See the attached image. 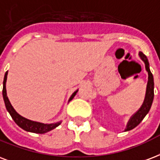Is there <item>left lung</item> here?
I'll return each mask as SVG.
<instances>
[{"label":"left lung","instance_id":"obj_1","mask_svg":"<svg viewBox=\"0 0 160 160\" xmlns=\"http://www.w3.org/2000/svg\"><path fill=\"white\" fill-rule=\"evenodd\" d=\"M138 55L141 58V59L144 62L145 69L148 72V84H147L146 94H145V98L144 101H143V103H142V105L141 106L139 109L138 110V112H136L130 118L127 124L126 129L124 130L125 132L130 131L132 129H133L134 128H136L142 122V119L145 118V116L148 114L149 110H150L152 103H153V96H154V93H153V88H154L153 77L150 71V69H149V63H148V58L142 52H139Z\"/></svg>","mask_w":160,"mask_h":160}]
</instances>
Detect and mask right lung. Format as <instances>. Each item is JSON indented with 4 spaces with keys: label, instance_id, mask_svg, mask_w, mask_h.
<instances>
[{
    "label": "right lung",
    "instance_id": "add662e5",
    "mask_svg": "<svg viewBox=\"0 0 160 160\" xmlns=\"http://www.w3.org/2000/svg\"><path fill=\"white\" fill-rule=\"evenodd\" d=\"M7 74H8V71L6 72L4 76V80H3V90H2L3 99H4L5 105H6V107H7V110L8 111V112L10 113V115L12 118V119L14 120V122L18 124V126L20 127L21 128H22L23 130H25L27 132H30L42 134L53 130L55 128H57L58 125H60L61 121L60 122H54V123H42V122H35V121L29 120V119H27V118H23L21 115H19L16 112V110L13 108V107L11 104V102H10L9 99H8V97H7V89H6ZM77 92L78 90L72 94L71 96L69 97V102L75 97Z\"/></svg>",
    "mask_w": 160,
    "mask_h": 160
}]
</instances>
